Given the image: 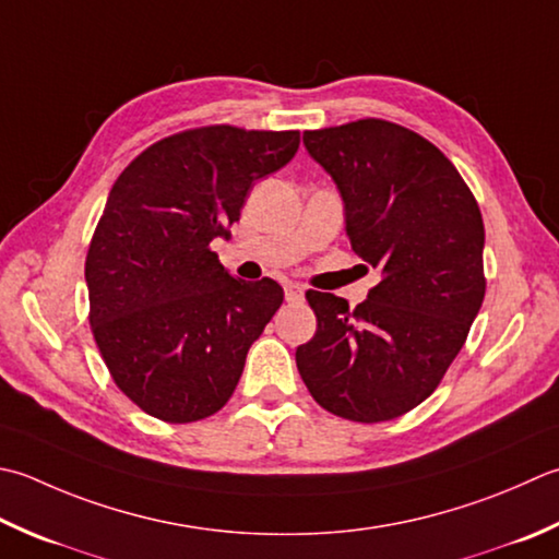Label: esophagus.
I'll return each mask as SVG.
<instances>
[{"label":"esophagus","instance_id":"obj_1","mask_svg":"<svg viewBox=\"0 0 559 559\" xmlns=\"http://www.w3.org/2000/svg\"><path fill=\"white\" fill-rule=\"evenodd\" d=\"M283 290H286V300H288V302H300V300H302V293H305V288L300 286V283H293V281H288L286 286H283Z\"/></svg>","mask_w":559,"mask_h":559}]
</instances>
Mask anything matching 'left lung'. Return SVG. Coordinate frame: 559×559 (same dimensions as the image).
Segmentation results:
<instances>
[{"mask_svg": "<svg viewBox=\"0 0 559 559\" xmlns=\"http://www.w3.org/2000/svg\"><path fill=\"white\" fill-rule=\"evenodd\" d=\"M302 142L342 191L352 249L382 281L354 310L305 293L317 332L295 364L336 417L397 419L439 388L483 308V213L453 162L392 120L305 130Z\"/></svg>", "mask_w": 559, "mask_h": 559, "instance_id": "1", "label": "left lung"}]
</instances>
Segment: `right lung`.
I'll list each match as a JSON object with an SVG mask.
<instances>
[{
	"instance_id": "obj_1",
	"label": "right lung",
	"mask_w": 559,
	"mask_h": 559,
	"mask_svg": "<svg viewBox=\"0 0 559 559\" xmlns=\"http://www.w3.org/2000/svg\"><path fill=\"white\" fill-rule=\"evenodd\" d=\"M298 145V130L201 126L157 140L116 179L84 261L90 324L118 390L150 417L201 421L233 397L283 288L229 276L211 242Z\"/></svg>"
}]
</instances>
